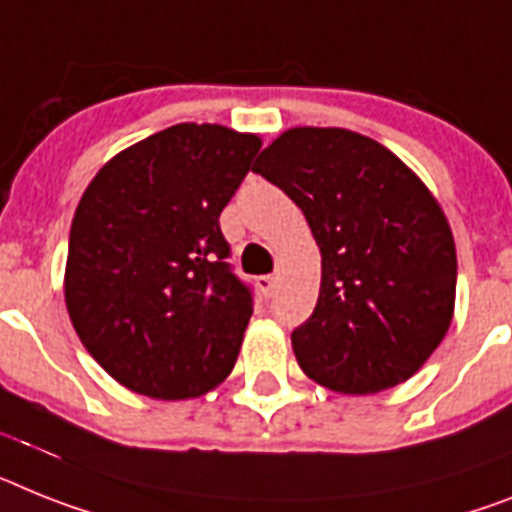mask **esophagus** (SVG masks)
I'll return each mask as SVG.
<instances>
[{
    "mask_svg": "<svg viewBox=\"0 0 512 512\" xmlns=\"http://www.w3.org/2000/svg\"><path fill=\"white\" fill-rule=\"evenodd\" d=\"M257 289H260V294L265 296V299H270L273 296V291H276V278L273 276H257Z\"/></svg>",
    "mask_w": 512,
    "mask_h": 512,
    "instance_id": "1",
    "label": "esophagus"
}]
</instances>
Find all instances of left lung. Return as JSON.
Masks as SVG:
<instances>
[{
    "mask_svg": "<svg viewBox=\"0 0 512 512\" xmlns=\"http://www.w3.org/2000/svg\"><path fill=\"white\" fill-rule=\"evenodd\" d=\"M252 171L302 208L322 257L315 312L291 333L317 385L367 395L406 382L455 309V242L437 197L372 137L291 127Z\"/></svg>",
    "mask_w": 512,
    "mask_h": 512,
    "instance_id": "obj_1",
    "label": "left lung"
}]
</instances>
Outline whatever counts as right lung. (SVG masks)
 Masks as SVG:
<instances>
[{
	"label": "right lung",
	"mask_w": 512,
	"mask_h": 512,
	"mask_svg": "<svg viewBox=\"0 0 512 512\" xmlns=\"http://www.w3.org/2000/svg\"><path fill=\"white\" fill-rule=\"evenodd\" d=\"M263 140L174 124L103 163L77 203L64 304L88 354L132 393L187 401L236 364L252 294L218 216Z\"/></svg>",
	"instance_id": "add662e5"
}]
</instances>
